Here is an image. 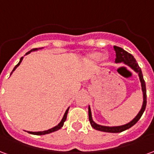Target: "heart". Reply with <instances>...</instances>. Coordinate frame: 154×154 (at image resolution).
I'll use <instances>...</instances> for the list:
<instances>
[{"instance_id": "heart-1", "label": "heart", "mask_w": 154, "mask_h": 154, "mask_svg": "<svg viewBox=\"0 0 154 154\" xmlns=\"http://www.w3.org/2000/svg\"><path fill=\"white\" fill-rule=\"evenodd\" d=\"M102 54L101 53H99V52H95V53H92V54H91L88 57H89V59L91 61H93V62H98V61H100L101 58H102Z\"/></svg>"}]
</instances>
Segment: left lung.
Instances as JSON below:
<instances>
[{
	"instance_id": "obj_1",
	"label": "left lung",
	"mask_w": 154,
	"mask_h": 154,
	"mask_svg": "<svg viewBox=\"0 0 154 154\" xmlns=\"http://www.w3.org/2000/svg\"><path fill=\"white\" fill-rule=\"evenodd\" d=\"M114 49L116 51V63H125L127 64L128 66L131 67L132 69L135 71L136 72L139 73V79L141 82V86H142V91L143 93V106L141 108V110L139 112V114L137 115L134 119H133L132 121H130L128 124H126L125 125L121 126H116V127H108V126H102L99 125L96 123L94 122L91 118V112L90 106L88 108V116H89V120H90L91 125L93 127L94 129L97 130H100V131H103V132H108V133H119L122 132L124 130L129 129L130 127H132L134 125H135L136 123L139 121V119L141 118L143 113L144 112L146 108V104H147V95H146V86L145 82L143 80V77L142 71L141 68L139 67V64L137 63L135 58L134 57L132 54H130L128 52H126L125 50H124L123 48L117 46H114Z\"/></svg>"
}]
</instances>
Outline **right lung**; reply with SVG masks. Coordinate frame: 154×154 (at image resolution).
<instances>
[{"mask_svg":"<svg viewBox=\"0 0 154 154\" xmlns=\"http://www.w3.org/2000/svg\"><path fill=\"white\" fill-rule=\"evenodd\" d=\"M35 50H37V48H33V49H31L30 51H29L28 53H26V54H29L30 52H32V51H35ZM22 59H23V57L20 58V62H19V63L15 66V67H14V69H13V71L15 70V68L18 67L19 65L20 64V63H21ZM12 71V72H13ZM12 73V72H11ZM67 112H68V109H67V110H66V112H65V114H64V116L63 118V119L61 120V122L57 125V126H55V127H54V128H52V129H48V130H45V131H41V132H29L30 133V134H36V135H42V134H49V133H52V132H54V131H57V130H58L59 129H61L63 126V124L64 122H65V120H66V119H67Z\"/></svg>","mask_w":154,"mask_h":154,"instance_id":"add662e5","label":"right lung"}]
</instances>
